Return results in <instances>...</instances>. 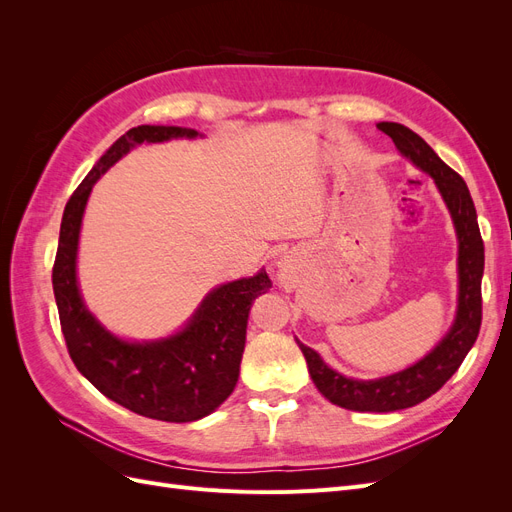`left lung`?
I'll return each instance as SVG.
<instances>
[{"label":"left lung","mask_w":512,"mask_h":512,"mask_svg":"<svg viewBox=\"0 0 512 512\" xmlns=\"http://www.w3.org/2000/svg\"><path fill=\"white\" fill-rule=\"evenodd\" d=\"M378 128L393 138L395 147L416 168L427 173L440 190L451 213L457 232V314L453 327L440 339L438 346L427 352L421 361L397 371V374L376 380H354L339 374L320 359V354L309 346L297 344L307 361L309 376L316 389L331 404L354 412H395L421 404L427 397L440 391L451 378L466 354L474 346L480 318H483V299H480V280L485 269V245L480 239L476 209L466 181L451 166H446L421 136L401 123L382 121Z\"/></svg>","instance_id":"1"}]
</instances>
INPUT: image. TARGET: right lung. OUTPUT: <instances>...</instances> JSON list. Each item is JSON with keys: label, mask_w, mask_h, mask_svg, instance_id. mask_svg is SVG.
Masks as SVG:
<instances>
[{"label": "right lung", "mask_w": 512, "mask_h": 512, "mask_svg": "<svg viewBox=\"0 0 512 512\" xmlns=\"http://www.w3.org/2000/svg\"><path fill=\"white\" fill-rule=\"evenodd\" d=\"M196 136L192 128L138 126L117 138L70 196L53 265L61 333L76 369L115 404L166 423L198 421L235 391L250 307L271 288L267 271L213 288L175 335L130 342L104 329L87 309L76 280V252L87 198L108 168L136 145Z\"/></svg>", "instance_id": "add662e5"}]
</instances>
